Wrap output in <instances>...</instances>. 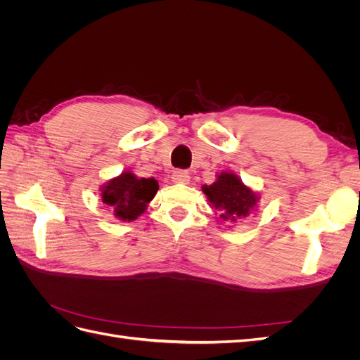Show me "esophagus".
<instances>
[{"label": "esophagus", "mask_w": 360, "mask_h": 360, "mask_svg": "<svg viewBox=\"0 0 360 360\" xmlns=\"http://www.w3.org/2000/svg\"><path fill=\"white\" fill-rule=\"evenodd\" d=\"M189 180H191V176H189L188 171H184V169H176V171L172 172V181H174V183H183V184H186V183H189Z\"/></svg>", "instance_id": "obj_1"}]
</instances>
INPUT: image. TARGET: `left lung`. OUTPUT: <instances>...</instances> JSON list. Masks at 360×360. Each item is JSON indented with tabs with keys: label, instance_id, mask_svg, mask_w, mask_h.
<instances>
[{
	"label": "left lung",
	"instance_id": "1",
	"mask_svg": "<svg viewBox=\"0 0 360 360\" xmlns=\"http://www.w3.org/2000/svg\"><path fill=\"white\" fill-rule=\"evenodd\" d=\"M213 209L219 213V219L236 224L245 219L255 210L259 200L258 195L248 188L234 172L217 174V179L210 186L201 188Z\"/></svg>",
	"mask_w": 360,
	"mask_h": 360
}]
</instances>
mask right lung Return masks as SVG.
<instances>
[{"label": "right lung", "instance_id": "1", "mask_svg": "<svg viewBox=\"0 0 360 360\" xmlns=\"http://www.w3.org/2000/svg\"><path fill=\"white\" fill-rule=\"evenodd\" d=\"M158 189L159 184L155 179H138L134 172L124 171L103 184L101 198L120 221L130 222L146 212Z\"/></svg>", "mask_w": 360, "mask_h": 360}]
</instances>
